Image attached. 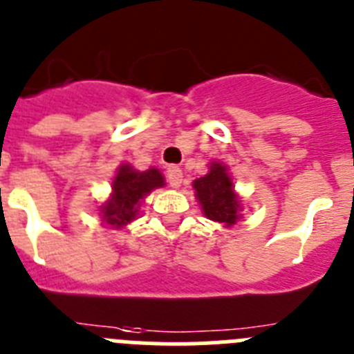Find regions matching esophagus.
<instances>
[{"mask_svg":"<svg viewBox=\"0 0 354 354\" xmlns=\"http://www.w3.org/2000/svg\"><path fill=\"white\" fill-rule=\"evenodd\" d=\"M181 181H183V173L180 167H169V185L173 189H180Z\"/></svg>","mask_w":354,"mask_h":354,"instance_id":"1","label":"esophagus"}]
</instances>
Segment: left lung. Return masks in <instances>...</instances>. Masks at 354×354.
<instances>
[{"label":"left lung","mask_w":354,"mask_h":354,"mask_svg":"<svg viewBox=\"0 0 354 354\" xmlns=\"http://www.w3.org/2000/svg\"><path fill=\"white\" fill-rule=\"evenodd\" d=\"M196 199L205 217L232 228L242 217V203L224 162H210L208 173L192 181Z\"/></svg>","instance_id":"1"}]
</instances>
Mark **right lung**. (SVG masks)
I'll list each match as a JSON object with an SVG mask.
<instances>
[{
    "mask_svg": "<svg viewBox=\"0 0 354 354\" xmlns=\"http://www.w3.org/2000/svg\"><path fill=\"white\" fill-rule=\"evenodd\" d=\"M165 185V178L160 169L149 167L137 171L131 164H121L112 180V192L101 203L97 215L112 230L124 228L126 224L139 217L140 205L146 196Z\"/></svg>",
    "mask_w": 354,
    "mask_h": 354,
    "instance_id": "1",
    "label": "right lung"
}]
</instances>
